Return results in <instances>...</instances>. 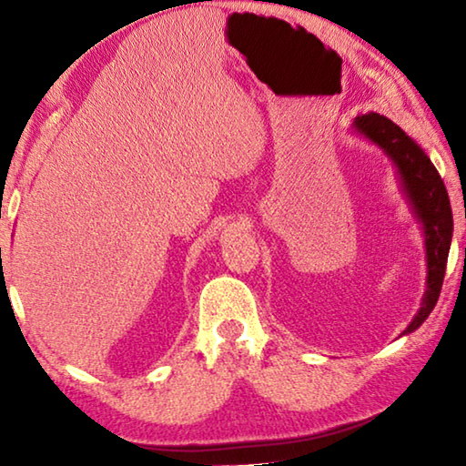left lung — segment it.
<instances>
[{
    "label": "left lung",
    "mask_w": 466,
    "mask_h": 466,
    "mask_svg": "<svg viewBox=\"0 0 466 466\" xmlns=\"http://www.w3.org/2000/svg\"><path fill=\"white\" fill-rule=\"evenodd\" d=\"M353 129L378 147H382V152L394 162L409 205L423 228L425 258H428L425 286L428 288H425L421 299V309L405 329L403 335H407L421 327V322L430 317L440 298L452 240L451 199H448L446 187L428 154L399 125L378 113H368L353 119Z\"/></svg>",
    "instance_id": "1"
}]
</instances>
